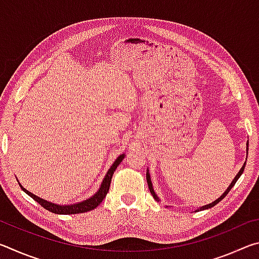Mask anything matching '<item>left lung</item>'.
Listing matches in <instances>:
<instances>
[{
    "label": "left lung",
    "instance_id": "1",
    "mask_svg": "<svg viewBox=\"0 0 259 259\" xmlns=\"http://www.w3.org/2000/svg\"><path fill=\"white\" fill-rule=\"evenodd\" d=\"M247 145H248V144H247ZM247 152H248V146H247ZM244 166H245V163L243 164V166H242V168H241V170H240V171H239V174L238 175H236V176H235V178L233 179V182H232L231 183V185L229 186V188H227V190L225 191V193H224V194H223L222 196H221V198H218L216 201H213V202L212 203H209V204H207V205H203V207H201V208H199L198 209V211H199V210H205V209H209V208H212L213 207V205H216L218 202H221V201L223 200V199H224L225 198V196L227 195V194H229V192L231 191V188L232 187H233L234 185H235V183H236V181H238V179L240 178V176H241V175H242V172H243V170H244ZM146 179H147V184H148V188H150V192H151V194L153 195V196H154V199L156 200V201H159V198H157V196H156V194H155V192H154V190H153V186H152V183H151V178H150V175H148V174H146Z\"/></svg>",
    "mask_w": 259,
    "mask_h": 259
}]
</instances>
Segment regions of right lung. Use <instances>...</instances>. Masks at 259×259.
I'll use <instances>...</instances> for the list:
<instances>
[{
	"label": "right lung",
	"mask_w": 259,
	"mask_h": 259,
	"mask_svg": "<svg viewBox=\"0 0 259 259\" xmlns=\"http://www.w3.org/2000/svg\"><path fill=\"white\" fill-rule=\"evenodd\" d=\"M124 159V155L122 154L120 155L117 159L114 162L113 165L109 168V170L106 174V176H105L104 181L102 183V186H100L99 191L96 193V194L93 196V198L88 199L85 201H83V202L80 203H76V204H72V205H58V204H55V203H51V202H48V201L43 200L41 198H38V196L34 195L33 193L28 192L27 190H25V188L20 185V187L23 188L24 192L27 193V194L30 196V198H33L36 202L40 203L43 208L49 210V211L54 212V213H58V214H74V213H82V212H87V211H90V210H94L95 208H97L98 205L103 202V200L106 198L108 190H109V186H111V181H112V176L114 171H115V169L117 168V165L121 163V161Z\"/></svg>",
	"instance_id": "1"
}]
</instances>
